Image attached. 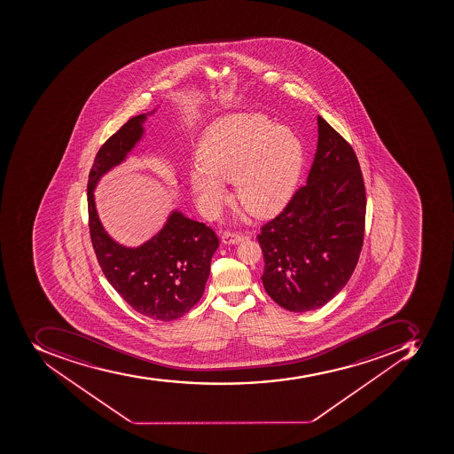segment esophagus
Instances as JSON below:
<instances>
[{"label": "esophagus", "mask_w": 454, "mask_h": 454, "mask_svg": "<svg viewBox=\"0 0 454 454\" xmlns=\"http://www.w3.org/2000/svg\"><path fill=\"white\" fill-rule=\"evenodd\" d=\"M243 240V234H239V232L225 231L222 237L223 243L229 244V246H234V244L241 243Z\"/></svg>", "instance_id": "34e87169"}]
</instances>
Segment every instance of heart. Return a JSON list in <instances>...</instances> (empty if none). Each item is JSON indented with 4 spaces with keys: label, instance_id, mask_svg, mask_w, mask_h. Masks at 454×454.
Instances as JSON below:
<instances>
[{
    "label": "heart",
    "instance_id": "obj_1",
    "mask_svg": "<svg viewBox=\"0 0 454 454\" xmlns=\"http://www.w3.org/2000/svg\"><path fill=\"white\" fill-rule=\"evenodd\" d=\"M188 185L200 210L217 215L227 200L224 181L234 180L237 199L257 217L280 211L292 197L304 150L290 127L262 113L225 115L200 138Z\"/></svg>",
    "mask_w": 454,
    "mask_h": 454
}]
</instances>
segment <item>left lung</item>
Listing matches in <instances>:
<instances>
[{
	"instance_id": "obj_1",
	"label": "left lung",
	"mask_w": 454,
	"mask_h": 454,
	"mask_svg": "<svg viewBox=\"0 0 454 454\" xmlns=\"http://www.w3.org/2000/svg\"><path fill=\"white\" fill-rule=\"evenodd\" d=\"M317 152L307 184L258 234L262 286L288 311L306 313L334 299L357 266L365 192L351 145L318 117Z\"/></svg>"
}]
</instances>
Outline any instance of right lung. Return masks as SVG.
<instances>
[{
	"label": "right lung",
	"instance_id": "1",
	"mask_svg": "<svg viewBox=\"0 0 454 454\" xmlns=\"http://www.w3.org/2000/svg\"><path fill=\"white\" fill-rule=\"evenodd\" d=\"M155 111L129 120L97 153L87 184L89 224L97 260L115 292L137 313L171 321L183 317L201 299L211 257L218 248L217 236L204 223L174 208L152 239L129 247L104 229L94 199L101 177L129 159L145 136V122Z\"/></svg>",
	"mask_w": 454,
	"mask_h": 454
}]
</instances>
